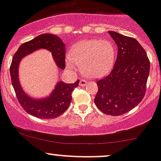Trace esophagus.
<instances>
[{
  "instance_id": "obj_1",
  "label": "esophagus",
  "mask_w": 161,
  "mask_h": 161,
  "mask_svg": "<svg viewBox=\"0 0 161 161\" xmlns=\"http://www.w3.org/2000/svg\"><path fill=\"white\" fill-rule=\"evenodd\" d=\"M87 84V81L84 80V79H81L80 80V85L82 86V87H84V86H86Z\"/></svg>"
}]
</instances>
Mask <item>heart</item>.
<instances>
[{
    "mask_svg": "<svg viewBox=\"0 0 161 161\" xmlns=\"http://www.w3.org/2000/svg\"><path fill=\"white\" fill-rule=\"evenodd\" d=\"M116 48L109 40H84L73 45L69 51L66 64L68 68L80 65L84 75L100 77L110 71L114 64Z\"/></svg>",
    "mask_w": 161,
    "mask_h": 161,
    "instance_id": "b5f03b06",
    "label": "heart"
}]
</instances>
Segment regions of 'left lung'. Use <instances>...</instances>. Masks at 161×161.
<instances>
[{
  "mask_svg": "<svg viewBox=\"0 0 161 161\" xmlns=\"http://www.w3.org/2000/svg\"><path fill=\"white\" fill-rule=\"evenodd\" d=\"M108 33L117 45V57L111 72L97 80L98 91L94 102L103 113L119 116L135 108L144 97L150 60L136 39Z\"/></svg>",
  "mask_w": 161,
  "mask_h": 161,
  "instance_id": "obj_1",
  "label": "left lung"
}]
</instances>
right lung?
Here are the masks:
<instances>
[{"instance_id": "add662e5", "label": "right lung", "mask_w": 161, "mask_h": 161, "mask_svg": "<svg viewBox=\"0 0 161 161\" xmlns=\"http://www.w3.org/2000/svg\"><path fill=\"white\" fill-rule=\"evenodd\" d=\"M40 48L51 51L58 67L60 69L65 68L66 50L62 40L53 34H41L31 41L21 44L14 53L10 67L11 83L19 103L29 114L41 119L56 118L68 108L72 99L71 94L74 88L78 87L79 80L74 84H66L60 81L57 84L52 94L44 99L34 100L27 96L19 83V63L26 55Z\"/></svg>"}]
</instances>
